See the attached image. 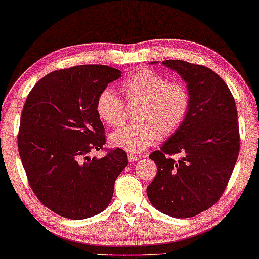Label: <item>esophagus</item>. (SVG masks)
Masks as SVG:
<instances>
[{
	"label": "esophagus",
	"mask_w": 259,
	"mask_h": 259,
	"mask_svg": "<svg viewBox=\"0 0 259 259\" xmlns=\"http://www.w3.org/2000/svg\"><path fill=\"white\" fill-rule=\"evenodd\" d=\"M127 158H128V162H137V160L140 159V156L137 154H132V152H130L128 155H127Z\"/></svg>",
	"instance_id": "1"
}]
</instances>
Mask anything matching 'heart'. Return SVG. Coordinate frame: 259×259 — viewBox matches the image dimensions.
Listing matches in <instances>:
<instances>
[{"label": "heart", "instance_id": "b5f03b06", "mask_svg": "<svg viewBox=\"0 0 259 259\" xmlns=\"http://www.w3.org/2000/svg\"><path fill=\"white\" fill-rule=\"evenodd\" d=\"M121 90L130 107H140L137 124L111 134L110 142L114 147L132 154L141 152L160 134H175L187 119L192 99L184 82L169 81L157 72L142 70L124 81ZM96 112L108 126L119 127L128 116V108L112 88L105 87L97 95Z\"/></svg>", "mask_w": 259, "mask_h": 259}]
</instances>
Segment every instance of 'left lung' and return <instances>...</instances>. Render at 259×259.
<instances>
[{"mask_svg": "<svg viewBox=\"0 0 259 259\" xmlns=\"http://www.w3.org/2000/svg\"><path fill=\"white\" fill-rule=\"evenodd\" d=\"M163 64L187 82L192 103L184 125L149 155L158 172L147 195L160 212L189 218L212 206L226 189L240 151L237 110L230 88L209 67L179 59ZM180 152L179 160L171 157Z\"/></svg>", "mask_w": 259, "mask_h": 259, "instance_id": "8db88e82", "label": "left lung"}]
</instances>
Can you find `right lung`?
<instances>
[{
    "instance_id": "1",
    "label": "right lung",
    "mask_w": 259,
    "mask_h": 259,
    "mask_svg": "<svg viewBox=\"0 0 259 259\" xmlns=\"http://www.w3.org/2000/svg\"><path fill=\"white\" fill-rule=\"evenodd\" d=\"M120 77L121 71L97 64L54 71L36 82L25 102L20 159L39 201L62 217L84 219L107 209L114 181L128 164L120 148L100 159L90 157L105 145L97 95Z\"/></svg>"
}]
</instances>
